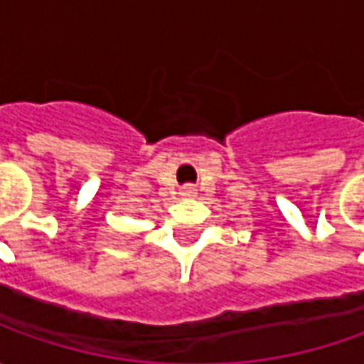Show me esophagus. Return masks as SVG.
Masks as SVG:
<instances>
[{
	"instance_id": "34e87169",
	"label": "esophagus",
	"mask_w": 364,
	"mask_h": 364,
	"mask_svg": "<svg viewBox=\"0 0 364 364\" xmlns=\"http://www.w3.org/2000/svg\"><path fill=\"white\" fill-rule=\"evenodd\" d=\"M180 194H182L184 198H192V196H196V188H194V186H184V188L180 190Z\"/></svg>"
}]
</instances>
